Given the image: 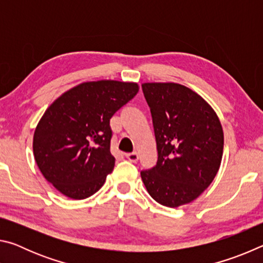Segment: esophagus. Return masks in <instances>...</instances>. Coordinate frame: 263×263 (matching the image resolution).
<instances>
[{
	"label": "esophagus",
	"mask_w": 263,
	"mask_h": 263,
	"mask_svg": "<svg viewBox=\"0 0 263 263\" xmlns=\"http://www.w3.org/2000/svg\"><path fill=\"white\" fill-rule=\"evenodd\" d=\"M126 158L130 160L131 162H137L139 160V155H138L137 152H132V153H127Z\"/></svg>",
	"instance_id": "34e87169"
}]
</instances>
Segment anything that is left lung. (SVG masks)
<instances>
[{
	"label": "left lung",
	"instance_id": "obj_1",
	"mask_svg": "<svg viewBox=\"0 0 263 263\" xmlns=\"http://www.w3.org/2000/svg\"><path fill=\"white\" fill-rule=\"evenodd\" d=\"M152 114L157 166L140 173L161 205L177 208L205 190L220 167L224 133L211 105L190 88L173 82L142 83Z\"/></svg>",
	"mask_w": 263,
	"mask_h": 263
}]
</instances>
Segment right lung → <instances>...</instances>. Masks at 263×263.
<instances>
[{"instance_id": "right-lung-1", "label": "right lung", "mask_w": 263, "mask_h": 263, "mask_svg": "<svg viewBox=\"0 0 263 263\" xmlns=\"http://www.w3.org/2000/svg\"><path fill=\"white\" fill-rule=\"evenodd\" d=\"M139 90L135 82L101 80L78 84L48 106L33 135L43 176L62 195L90 197L112 172L110 118Z\"/></svg>"}]
</instances>
